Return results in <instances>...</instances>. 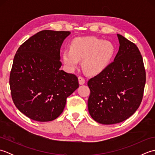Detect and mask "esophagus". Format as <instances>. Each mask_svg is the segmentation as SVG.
Returning <instances> with one entry per match:
<instances>
[{
	"label": "esophagus",
	"mask_w": 155,
	"mask_h": 155,
	"mask_svg": "<svg viewBox=\"0 0 155 155\" xmlns=\"http://www.w3.org/2000/svg\"><path fill=\"white\" fill-rule=\"evenodd\" d=\"M78 78V83H79L80 84H84L85 79L83 77H81V76H79Z\"/></svg>",
	"instance_id": "1"
}]
</instances>
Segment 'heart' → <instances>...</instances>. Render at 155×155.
I'll return each mask as SVG.
<instances>
[{
    "mask_svg": "<svg viewBox=\"0 0 155 155\" xmlns=\"http://www.w3.org/2000/svg\"><path fill=\"white\" fill-rule=\"evenodd\" d=\"M115 54L112 42L94 37H81L72 41L71 49L62 52L63 62L69 71L78 67L79 60L84 70L89 74L103 72L110 64Z\"/></svg>",
    "mask_w": 155,
    "mask_h": 155,
    "instance_id": "obj_1",
    "label": "heart"
}]
</instances>
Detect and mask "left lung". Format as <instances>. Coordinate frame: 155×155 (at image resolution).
I'll return each instance as SVG.
<instances>
[{"mask_svg":"<svg viewBox=\"0 0 155 155\" xmlns=\"http://www.w3.org/2000/svg\"><path fill=\"white\" fill-rule=\"evenodd\" d=\"M119 50L114 61L88 81V112L103 124L119 123L133 115L143 99L146 72L135 44L117 34Z\"/></svg>","mask_w":155,"mask_h":155,"instance_id":"obj_1","label":"left lung"}]
</instances>
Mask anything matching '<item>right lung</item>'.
Wrapping results in <instances>:
<instances>
[{
	"label": "right lung",
	"mask_w": 155,
	"mask_h": 155,
	"mask_svg": "<svg viewBox=\"0 0 155 155\" xmlns=\"http://www.w3.org/2000/svg\"><path fill=\"white\" fill-rule=\"evenodd\" d=\"M69 31L45 30L22 44L15 56L10 88L16 108L36 121L56 119L78 88L77 76L61 69L60 49Z\"/></svg>",
	"instance_id": "add662e5"
}]
</instances>
